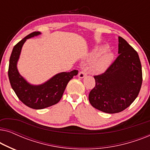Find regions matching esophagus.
<instances>
[{"mask_svg": "<svg viewBox=\"0 0 150 150\" xmlns=\"http://www.w3.org/2000/svg\"><path fill=\"white\" fill-rule=\"evenodd\" d=\"M87 74V70L86 69H83V70L81 71L79 74V77L80 79H83L85 76Z\"/></svg>", "mask_w": 150, "mask_h": 150, "instance_id": "obj_1", "label": "esophagus"}]
</instances>
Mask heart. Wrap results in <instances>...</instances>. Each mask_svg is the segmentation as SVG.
<instances>
[{
	"mask_svg": "<svg viewBox=\"0 0 150 150\" xmlns=\"http://www.w3.org/2000/svg\"><path fill=\"white\" fill-rule=\"evenodd\" d=\"M106 45L97 46L92 50L90 59H94L90 64V70L96 74L103 73L108 68L114 58L111 51L107 50Z\"/></svg>",
	"mask_w": 150,
	"mask_h": 150,
	"instance_id": "1",
	"label": "heart"
}]
</instances>
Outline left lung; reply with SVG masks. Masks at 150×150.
<instances>
[{"instance_id":"1","label":"left lung","mask_w":150,"mask_h":150,"mask_svg":"<svg viewBox=\"0 0 150 150\" xmlns=\"http://www.w3.org/2000/svg\"><path fill=\"white\" fill-rule=\"evenodd\" d=\"M119 56L103 74L94 76L96 86L90 91L92 106L106 113L128 108L138 96L142 85V68L138 53L119 37Z\"/></svg>"}]
</instances>
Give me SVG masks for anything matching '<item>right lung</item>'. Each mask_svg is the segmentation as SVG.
Returning a JSON list of instances; mask_svg holds the SVG:
<instances>
[{
  "label": "right lung",
  "instance_id": "right-lung-1",
  "mask_svg": "<svg viewBox=\"0 0 150 150\" xmlns=\"http://www.w3.org/2000/svg\"><path fill=\"white\" fill-rule=\"evenodd\" d=\"M40 34L39 31L31 33L13 47L8 70L10 84L16 96L22 103L33 109H42L58 103L68 82L79 72L78 70H73L59 73L42 85H33L28 83L18 72L17 63L26 40Z\"/></svg>",
  "mask_w": 150,
  "mask_h": 150
}]
</instances>
